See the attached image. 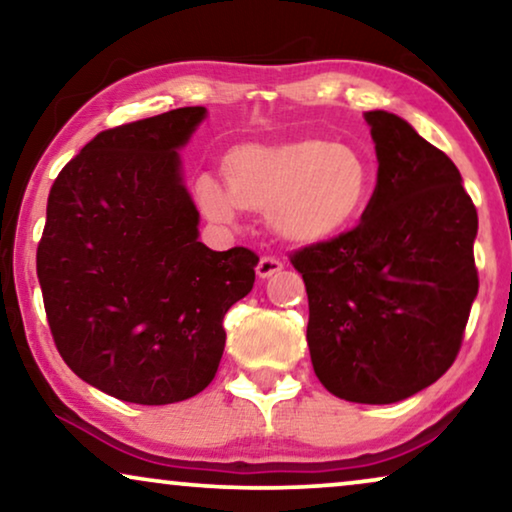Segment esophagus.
<instances>
[{
    "instance_id": "esophagus-1",
    "label": "esophagus",
    "mask_w": 512,
    "mask_h": 512,
    "mask_svg": "<svg viewBox=\"0 0 512 512\" xmlns=\"http://www.w3.org/2000/svg\"><path fill=\"white\" fill-rule=\"evenodd\" d=\"M282 261H279V258H272V256H263L261 261H258V265H256V275L261 277V279H268V277H272V275H277V272H282Z\"/></svg>"
}]
</instances>
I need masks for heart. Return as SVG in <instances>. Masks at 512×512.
<instances>
[{
    "mask_svg": "<svg viewBox=\"0 0 512 512\" xmlns=\"http://www.w3.org/2000/svg\"><path fill=\"white\" fill-rule=\"evenodd\" d=\"M223 179H198L202 214L233 223L240 209L268 216L291 244H319L340 237L361 219L373 195L366 158L347 144L305 137L277 144H242L223 158Z\"/></svg>",
    "mask_w": 512,
    "mask_h": 512,
    "instance_id": "heart-1",
    "label": "heart"
}]
</instances>
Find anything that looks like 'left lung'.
Returning a JSON list of instances; mask_svg holds the SVG:
<instances>
[{"mask_svg":"<svg viewBox=\"0 0 512 512\" xmlns=\"http://www.w3.org/2000/svg\"><path fill=\"white\" fill-rule=\"evenodd\" d=\"M377 186L361 223L291 256L310 303L307 345L333 396L387 405L457 359L478 296V212L457 165L389 111H366Z\"/></svg>","mask_w":512,"mask_h":512,"instance_id":"8db88e82","label":"left lung"}]
</instances>
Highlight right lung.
<instances>
[{"mask_svg":"<svg viewBox=\"0 0 512 512\" xmlns=\"http://www.w3.org/2000/svg\"><path fill=\"white\" fill-rule=\"evenodd\" d=\"M205 107L104 130L62 167L37 249L55 347L125 403L200 394L219 368L223 314L251 291L258 256L212 251L184 184V149Z\"/></svg>","mask_w":512,"mask_h":512,"instance_id":"add662e5","label":"right lung"}]
</instances>
